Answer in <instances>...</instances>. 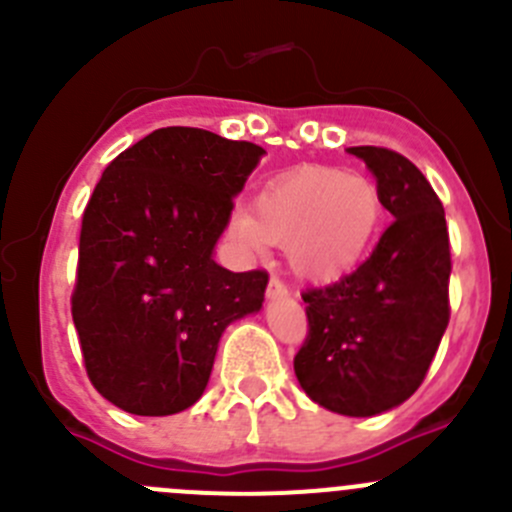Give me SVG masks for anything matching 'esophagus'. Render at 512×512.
I'll list each match as a JSON object with an SVG mask.
<instances>
[{"label": "esophagus", "mask_w": 512, "mask_h": 512, "mask_svg": "<svg viewBox=\"0 0 512 512\" xmlns=\"http://www.w3.org/2000/svg\"><path fill=\"white\" fill-rule=\"evenodd\" d=\"M267 297H270V299L287 297V285H285V282L277 280V277H272L270 285H267Z\"/></svg>", "instance_id": "esophagus-1"}]
</instances>
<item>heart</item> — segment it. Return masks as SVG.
<instances>
[{
    "label": "heart",
    "mask_w": 512,
    "mask_h": 512,
    "mask_svg": "<svg viewBox=\"0 0 512 512\" xmlns=\"http://www.w3.org/2000/svg\"><path fill=\"white\" fill-rule=\"evenodd\" d=\"M384 223L376 183L342 168L307 165L270 180L255 210L237 208L230 235L242 250L260 255L267 245L287 247L302 280L334 282L369 255Z\"/></svg>",
    "instance_id": "b5f03b06"
}]
</instances>
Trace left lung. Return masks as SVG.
Returning <instances> with one entry per match:
<instances>
[{
    "label": "left lung",
    "mask_w": 512,
    "mask_h": 512,
    "mask_svg": "<svg viewBox=\"0 0 512 512\" xmlns=\"http://www.w3.org/2000/svg\"><path fill=\"white\" fill-rule=\"evenodd\" d=\"M349 153L374 173L394 223L352 275L302 294L309 332L294 374L314 404L364 418L421 386L451 317V245L441 200L409 158L376 146Z\"/></svg>",
    "instance_id": "8db88e82"
}]
</instances>
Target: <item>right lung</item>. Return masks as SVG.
<instances>
[{
	"mask_svg": "<svg viewBox=\"0 0 512 512\" xmlns=\"http://www.w3.org/2000/svg\"><path fill=\"white\" fill-rule=\"evenodd\" d=\"M262 156L255 143L170 126L103 170L81 220L71 317L91 384L118 409L193 406L227 324L260 312L267 272L225 270L213 250Z\"/></svg>",
	"mask_w": 512,
	"mask_h": 512,
	"instance_id": "add662e5",
	"label": "right lung"
}]
</instances>
